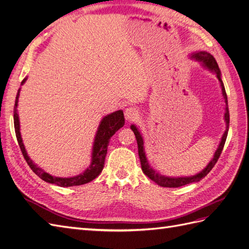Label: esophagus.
Listing matches in <instances>:
<instances>
[{
	"instance_id": "34e87169",
	"label": "esophagus",
	"mask_w": 249,
	"mask_h": 249,
	"mask_svg": "<svg viewBox=\"0 0 249 249\" xmlns=\"http://www.w3.org/2000/svg\"><path fill=\"white\" fill-rule=\"evenodd\" d=\"M124 116L127 122H133L138 118V111L135 108H126L124 111Z\"/></svg>"
}]
</instances>
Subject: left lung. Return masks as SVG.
<instances>
[{"label": "left lung", "instance_id": "left-lung-1", "mask_svg": "<svg viewBox=\"0 0 249 249\" xmlns=\"http://www.w3.org/2000/svg\"><path fill=\"white\" fill-rule=\"evenodd\" d=\"M192 58H194L197 61L201 62L202 65L207 67V69L211 71H213L216 73V76L220 82V86H221V90H222V95L224 99V103L227 106H225V114H224V119L225 123H227V130H225L224 134L222 135L221 141L218 145V148L216 149V152L214 154V158L212 160L210 161V163L207 165V167L205 169H202L199 173L192 177H180V178H169V177H165L160 175L159 172H157L156 170H154L152 167L149 166L148 161L146 159L145 156V152H144V147H143V138L141 136V134L139 132V130L136 127V125L132 124L131 129L134 132L135 136H136V140H137V144H138V155L140 158V162H141V168L143 173L146 177H148L150 179L154 180L155 183H157L161 187H167V188H178L180 186H185L187 184H191V183H195V182H199L201 178H205L208 173L212 170V168L215 166L216 162L219 159V157L221 155V152L224 146L225 140H227L228 137V132H229V125H230V113H229V107H228V96H227V92H225V88L221 80V73H220V70L218 67V64L216 62L215 58L210 54V53L207 52H197V53H193Z\"/></svg>", "mask_w": 249, "mask_h": 249}]
</instances>
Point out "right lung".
I'll return each mask as SVG.
<instances>
[{"instance_id":"right-lung-1","label":"right lung","mask_w":249,"mask_h":249,"mask_svg":"<svg viewBox=\"0 0 249 249\" xmlns=\"http://www.w3.org/2000/svg\"><path fill=\"white\" fill-rule=\"evenodd\" d=\"M27 78H25L21 82V85L26 82ZM19 90L17 94L16 99V107L13 110V119H14V129H16V135L17 139L18 142V145L20 147V150L24 156L25 160L27 161L28 165L33 170L36 176H38L44 182L50 183V184H55L60 187H72V186H80L84 185L89 182H91L97 176H100L104 168L105 164V158L107 155V148L109 145L110 138L114 135L120 127H123L124 124V112L122 110H118L111 113V114L105 116L99 125V129H97L94 143H93V148H92V156H91V164L89 165L87 169L81 173L79 176L72 177V178H57L49 175L48 172L44 171L43 169L39 168L36 164L33 163V161L30 159L24 143H22V139L20 136L19 132V120H18V114L17 112L18 107V96H19Z\"/></svg>"}]
</instances>
